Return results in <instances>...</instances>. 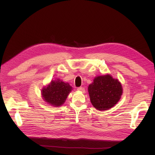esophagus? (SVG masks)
I'll return each instance as SVG.
<instances>
[{"label": "esophagus", "instance_id": "1", "mask_svg": "<svg viewBox=\"0 0 155 155\" xmlns=\"http://www.w3.org/2000/svg\"><path fill=\"white\" fill-rule=\"evenodd\" d=\"M77 90H78V91H81V92H85V88H84V87H78V88H77Z\"/></svg>", "mask_w": 155, "mask_h": 155}]
</instances>
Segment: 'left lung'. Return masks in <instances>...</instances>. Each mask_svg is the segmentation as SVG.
<instances>
[{
    "instance_id": "1",
    "label": "left lung",
    "mask_w": 155,
    "mask_h": 155,
    "mask_svg": "<svg viewBox=\"0 0 155 155\" xmlns=\"http://www.w3.org/2000/svg\"><path fill=\"white\" fill-rule=\"evenodd\" d=\"M88 91L93 106L99 110L114 106L123 94L120 83L109 75L95 78L94 82L89 85Z\"/></svg>"
}]
</instances>
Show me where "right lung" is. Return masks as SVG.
<instances>
[{
	"label": "right lung",
	"instance_id": "1",
	"mask_svg": "<svg viewBox=\"0 0 155 155\" xmlns=\"http://www.w3.org/2000/svg\"><path fill=\"white\" fill-rule=\"evenodd\" d=\"M71 89L69 84L57 80L51 81L47 87H44L41 94L46 102L54 107H58L64 102Z\"/></svg>",
	"mask_w": 155,
	"mask_h": 155
}]
</instances>
